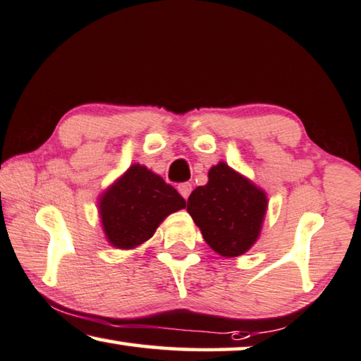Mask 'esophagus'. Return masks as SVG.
Returning <instances> with one entry per match:
<instances>
[{
	"label": "esophagus",
	"instance_id": "obj_1",
	"mask_svg": "<svg viewBox=\"0 0 361 361\" xmlns=\"http://www.w3.org/2000/svg\"><path fill=\"white\" fill-rule=\"evenodd\" d=\"M177 190H179L182 197L187 200L192 193V184H188V182H182V184H179V187H177Z\"/></svg>",
	"mask_w": 361,
	"mask_h": 361
}]
</instances>
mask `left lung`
<instances>
[{
    "instance_id": "left-lung-1",
    "label": "left lung",
    "mask_w": 361,
    "mask_h": 361,
    "mask_svg": "<svg viewBox=\"0 0 361 361\" xmlns=\"http://www.w3.org/2000/svg\"><path fill=\"white\" fill-rule=\"evenodd\" d=\"M187 211L212 250L238 257L260 235L267 197L228 164L219 163L209 171V182L188 197Z\"/></svg>"
}]
</instances>
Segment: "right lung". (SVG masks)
Segmentation results:
<instances>
[{
	"mask_svg": "<svg viewBox=\"0 0 361 361\" xmlns=\"http://www.w3.org/2000/svg\"><path fill=\"white\" fill-rule=\"evenodd\" d=\"M185 207L173 185L145 166L133 164L99 203L103 228L118 249H133L154 236L163 219Z\"/></svg>",
	"mask_w": 361,
	"mask_h": 361,
	"instance_id": "add662e5",
	"label": "right lung"
}]
</instances>
